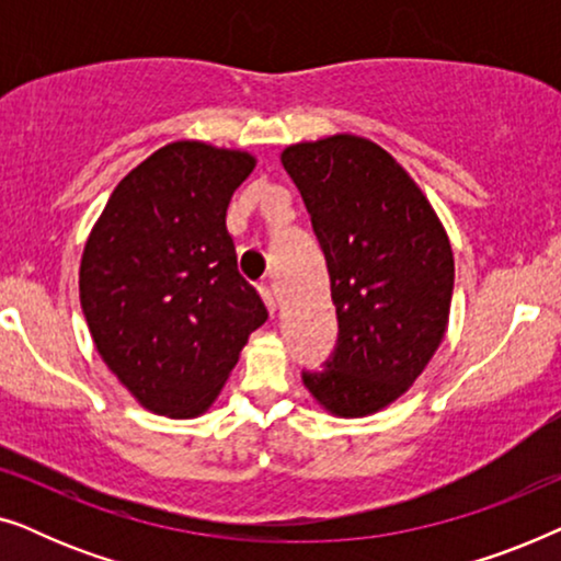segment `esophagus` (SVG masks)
I'll return each mask as SVG.
<instances>
[{"mask_svg": "<svg viewBox=\"0 0 561 561\" xmlns=\"http://www.w3.org/2000/svg\"><path fill=\"white\" fill-rule=\"evenodd\" d=\"M260 296H263V301H265L267 309L275 311V306H278V301H275V294H273V288L267 286V283H260Z\"/></svg>", "mask_w": 561, "mask_h": 561, "instance_id": "esophagus-1", "label": "esophagus"}]
</instances>
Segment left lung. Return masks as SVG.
Listing matches in <instances>:
<instances>
[{"label":"left lung","mask_w":561,"mask_h":561,"mask_svg":"<svg viewBox=\"0 0 561 561\" xmlns=\"http://www.w3.org/2000/svg\"><path fill=\"white\" fill-rule=\"evenodd\" d=\"M324 252L336 309L334 352L301 378L336 416L403 396L444 340L455 260L432 204L370 140L334 135L283 150Z\"/></svg>","instance_id":"1"}]
</instances>
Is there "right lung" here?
Returning a JSON list of instances; mask_svg holds the SVG:
<instances>
[{
  "label": "right lung",
  "instance_id": "right-lung-1",
  "mask_svg": "<svg viewBox=\"0 0 561 561\" xmlns=\"http://www.w3.org/2000/svg\"><path fill=\"white\" fill-rule=\"evenodd\" d=\"M252 168L240 150L165 145L119 181L83 248L81 309L99 355L163 416H198L267 319L227 232Z\"/></svg>",
  "mask_w": 561,
  "mask_h": 561
}]
</instances>
